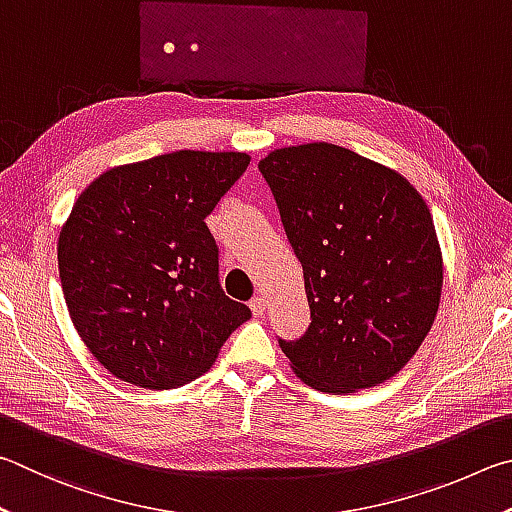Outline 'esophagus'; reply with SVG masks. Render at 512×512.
<instances>
[{"mask_svg":"<svg viewBox=\"0 0 512 512\" xmlns=\"http://www.w3.org/2000/svg\"><path fill=\"white\" fill-rule=\"evenodd\" d=\"M249 308H251V312H254L256 317H261L263 312H265V297H254L249 301Z\"/></svg>","mask_w":512,"mask_h":512,"instance_id":"esophagus-1","label":"esophagus"}]
</instances>
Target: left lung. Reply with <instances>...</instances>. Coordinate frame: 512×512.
Here are the masks:
<instances>
[{
  "mask_svg": "<svg viewBox=\"0 0 512 512\" xmlns=\"http://www.w3.org/2000/svg\"><path fill=\"white\" fill-rule=\"evenodd\" d=\"M303 267L312 324L281 351L308 387L391 380L436 319L443 254L429 206L398 170L315 141L258 161Z\"/></svg>",
  "mask_w": 512,
  "mask_h": 512,
  "instance_id": "1",
  "label": "left lung"
}]
</instances>
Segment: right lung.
<instances>
[{
  "mask_svg": "<svg viewBox=\"0 0 512 512\" xmlns=\"http://www.w3.org/2000/svg\"><path fill=\"white\" fill-rule=\"evenodd\" d=\"M249 161L247 152L177 150L105 170L78 195L58 238L62 294L76 333L114 378L182 387L251 317L224 297L204 222Z\"/></svg>",
  "mask_w": 512,
  "mask_h": 512,
  "instance_id": "right-lung-1",
  "label": "right lung"
}]
</instances>
